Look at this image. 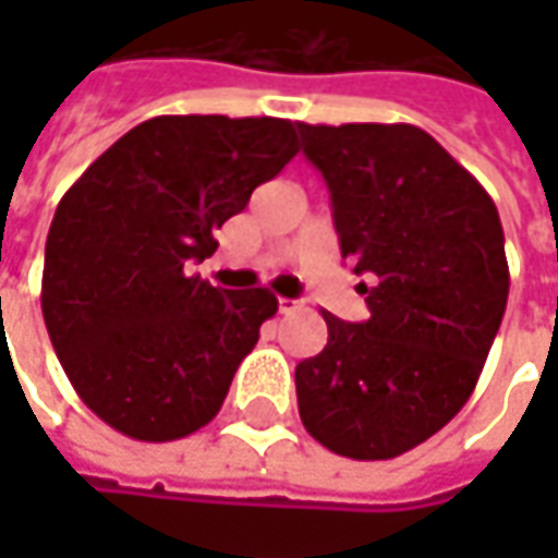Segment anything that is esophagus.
I'll use <instances>...</instances> for the list:
<instances>
[{"mask_svg": "<svg viewBox=\"0 0 558 558\" xmlns=\"http://www.w3.org/2000/svg\"><path fill=\"white\" fill-rule=\"evenodd\" d=\"M301 307L298 301H291V298H279V313H294Z\"/></svg>", "mask_w": 558, "mask_h": 558, "instance_id": "esophagus-1", "label": "esophagus"}]
</instances>
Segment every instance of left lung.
Returning <instances> with one entry per match:
<instances>
[{
	"instance_id": "1",
	"label": "left lung",
	"mask_w": 558,
	"mask_h": 558,
	"mask_svg": "<svg viewBox=\"0 0 558 558\" xmlns=\"http://www.w3.org/2000/svg\"><path fill=\"white\" fill-rule=\"evenodd\" d=\"M298 133L369 307L363 323L323 313L329 341L294 369L298 413L338 457L391 460L475 391L509 298L500 214L413 123H298Z\"/></svg>"
}]
</instances>
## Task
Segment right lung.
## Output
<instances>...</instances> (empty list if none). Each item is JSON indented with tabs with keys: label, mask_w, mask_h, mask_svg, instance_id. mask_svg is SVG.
I'll return each instance as SVG.
<instances>
[{
	"label": "right lung",
	"mask_w": 558,
	"mask_h": 558,
	"mask_svg": "<svg viewBox=\"0 0 558 558\" xmlns=\"http://www.w3.org/2000/svg\"><path fill=\"white\" fill-rule=\"evenodd\" d=\"M294 155L291 120L151 118L58 202L43 319L80 400L114 432L161 444L220 413L279 301L267 289H214L189 269Z\"/></svg>",
	"instance_id": "right-lung-1"
}]
</instances>
